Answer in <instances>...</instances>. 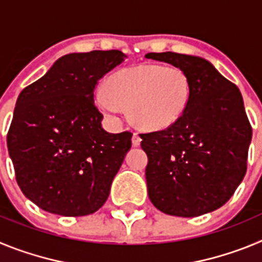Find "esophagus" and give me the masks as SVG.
Here are the masks:
<instances>
[{
	"label": "esophagus",
	"mask_w": 262,
	"mask_h": 262,
	"mask_svg": "<svg viewBox=\"0 0 262 262\" xmlns=\"http://www.w3.org/2000/svg\"><path fill=\"white\" fill-rule=\"evenodd\" d=\"M140 142H142V138L139 136L138 133H134V135H133V145H134V147H138V145H140Z\"/></svg>",
	"instance_id": "1"
}]
</instances>
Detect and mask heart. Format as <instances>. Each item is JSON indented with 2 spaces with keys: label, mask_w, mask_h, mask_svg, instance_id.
<instances>
[{
  "label": "heart",
  "mask_w": 262,
  "mask_h": 262,
  "mask_svg": "<svg viewBox=\"0 0 262 262\" xmlns=\"http://www.w3.org/2000/svg\"><path fill=\"white\" fill-rule=\"evenodd\" d=\"M191 97L189 76L182 69L159 64L118 71L96 90L97 105L118 120L128 106L129 119L143 129L160 131L173 126L186 111Z\"/></svg>",
  "instance_id": "1"
}]
</instances>
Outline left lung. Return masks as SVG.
<instances>
[{
	"mask_svg": "<svg viewBox=\"0 0 262 262\" xmlns=\"http://www.w3.org/2000/svg\"><path fill=\"white\" fill-rule=\"evenodd\" d=\"M147 59L182 69L190 102L173 126L140 134L148 156V196L164 214L194 217L230 200L247 172L252 127L239 88L202 57L151 52Z\"/></svg>",
	"mask_w": 262,
	"mask_h": 262,
	"instance_id": "left-lung-1",
	"label": "left lung"
}]
</instances>
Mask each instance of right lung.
Masks as SVG:
<instances>
[{
    "label": "right lung",
    "mask_w": 262,
    "mask_h": 262,
    "mask_svg": "<svg viewBox=\"0 0 262 262\" xmlns=\"http://www.w3.org/2000/svg\"><path fill=\"white\" fill-rule=\"evenodd\" d=\"M126 57L118 50L69 53L20 92L6 142L20 190L41 210L84 216L107 200L133 134L102 128L94 89Z\"/></svg>",
    "instance_id": "1"
}]
</instances>
